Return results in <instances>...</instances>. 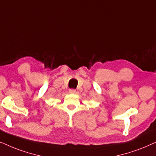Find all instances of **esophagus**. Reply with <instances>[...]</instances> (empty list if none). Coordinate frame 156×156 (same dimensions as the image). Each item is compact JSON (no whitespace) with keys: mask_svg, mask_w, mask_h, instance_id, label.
Here are the masks:
<instances>
[{"mask_svg":"<svg viewBox=\"0 0 156 156\" xmlns=\"http://www.w3.org/2000/svg\"><path fill=\"white\" fill-rule=\"evenodd\" d=\"M69 92L70 94H74V93L76 92V90H74V89H70V90H69Z\"/></svg>","mask_w":156,"mask_h":156,"instance_id":"esophagus-1","label":"esophagus"}]
</instances>
